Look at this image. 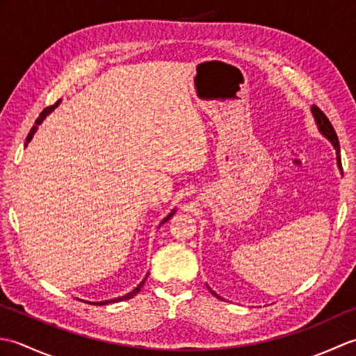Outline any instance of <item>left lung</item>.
<instances>
[{
    "mask_svg": "<svg viewBox=\"0 0 356 356\" xmlns=\"http://www.w3.org/2000/svg\"><path fill=\"white\" fill-rule=\"evenodd\" d=\"M312 113H314V116H315L316 124H318L320 131H321L324 136H326V138L332 142V145L335 147V149H337V162H338L339 168L343 170V166H341V156H339V142H338V136H337V133H335V128L332 127V124H330V120L327 119V116L324 115V113H323L318 107H316V105H314V107H312ZM211 293H214V297L220 298L214 291H211ZM220 300H222V298H220Z\"/></svg>",
    "mask_w": 356,
    "mask_h": 356,
    "instance_id": "8db88e82",
    "label": "left lung"
}]
</instances>
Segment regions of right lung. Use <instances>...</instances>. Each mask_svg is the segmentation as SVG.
Wrapping results in <instances>:
<instances>
[{"label": "right lung", "instance_id": "1", "mask_svg": "<svg viewBox=\"0 0 356 356\" xmlns=\"http://www.w3.org/2000/svg\"><path fill=\"white\" fill-rule=\"evenodd\" d=\"M59 104V101L55 104V105H50V107H47V108H44L42 111H41V115L40 116H38V119L35 120V125L32 127V130H30V133H29V136H27V142H30V140H32V138H33V134H35V131H36V128H38V125H40L41 122H42V120H44V118L45 116H47L49 115V113L53 110V108H55L56 107V105ZM170 216H172V213L170 214ZM168 218L170 217H166L165 218V220L163 222H166V220H168ZM143 283H145V280H143V282L142 283H139V286L138 287H134V289L130 292V293H127V295H124V297H118V298H113V300H108V301H97V303H90V305H95V306H105V305H108V303H118V301H124V300H130V298H133L134 297V295L136 293H138L139 291H140V287L143 286ZM86 303H87V301H86Z\"/></svg>", "mask_w": 356, "mask_h": 356}]
</instances>
